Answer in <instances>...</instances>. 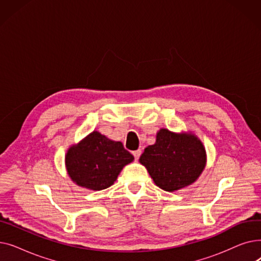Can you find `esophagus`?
Returning a JSON list of instances; mask_svg holds the SVG:
<instances>
[{
	"label": "esophagus",
	"mask_w": 261,
	"mask_h": 261,
	"mask_svg": "<svg viewBox=\"0 0 261 261\" xmlns=\"http://www.w3.org/2000/svg\"><path fill=\"white\" fill-rule=\"evenodd\" d=\"M132 153H133V155H134V159H135L136 161H138V160L140 159L141 154H142V150H141V149H139V150H135V151H133Z\"/></svg>",
	"instance_id": "1"
}]
</instances>
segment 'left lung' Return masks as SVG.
Returning a JSON list of instances; mask_svg holds the SVG:
<instances>
[{"instance_id":"1","label":"left lung","mask_w":261,"mask_h":261,"mask_svg":"<svg viewBox=\"0 0 261 261\" xmlns=\"http://www.w3.org/2000/svg\"><path fill=\"white\" fill-rule=\"evenodd\" d=\"M140 163L156 186L172 193L198 179L206 165V152L195 134L161 129L155 144L145 148Z\"/></svg>"}]
</instances>
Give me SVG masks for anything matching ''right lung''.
I'll list each match as a JSON object with an SVG mask.
<instances>
[{
  "instance_id": "1",
  "label": "right lung",
  "mask_w": 261,
  "mask_h": 261,
  "mask_svg": "<svg viewBox=\"0 0 261 261\" xmlns=\"http://www.w3.org/2000/svg\"><path fill=\"white\" fill-rule=\"evenodd\" d=\"M134 160L120 142L93 131L67 150L65 166L78 186L101 190L114 184L121 169Z\"/></svg>"
}]
</instances>
